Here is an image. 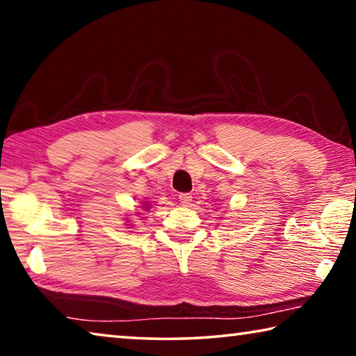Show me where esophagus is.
Instances as JSON below:
<instances>
[{"mask_svg": "<svg viewBox=\"0 0 356 356\" xmlns=\"http://www.w3.org/2000/svg\"><path fill=\"white\" fill-rule=\"evenodd\" d=\"M179 201L182 202V206H190L191 195H188V193H182V195H179Z\"/></svg>", "mask_w": 356, "mask_h": 356, "instance_id": "1", "label": "esophagus"}]
</instances>
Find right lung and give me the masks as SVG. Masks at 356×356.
Returning a JSON list of instances; mask_svg holds the SVG:
<instances>
[{
  "instance_id": "right-lung-1",
  "label": "right lung",
  "mask_w": 356,
  "mask_h": 356,
  "mask_svg": "<svg viewBox=\"0 0 356 356\" xmlns=\"http://www.w3.org/2000/svg\"><path fill=\"white\" fill-rule=\"evenodd\" d=\"M143 210H144V212H147V210L150 209V204L149 202H143V207H141ZM129 222V225L127 226H130V221H127Z\"/></svg>"
}]
</instances>
